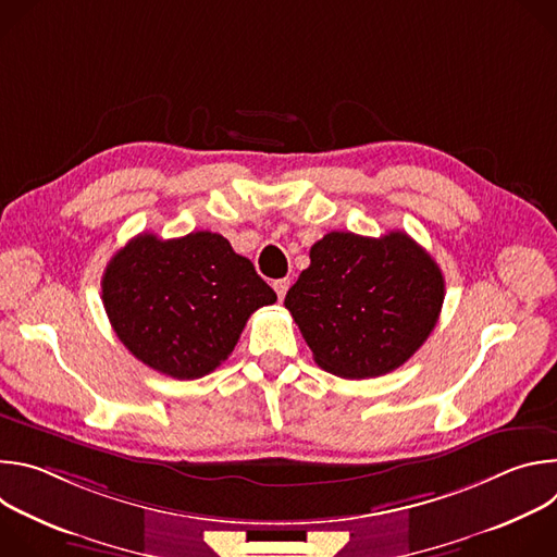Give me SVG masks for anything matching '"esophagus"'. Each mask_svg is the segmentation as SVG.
<instances>
[{
    "label": "esophagus",
    "mask_w": 557,
    "mask_h": 557,
    "mask_svg": "<svg viewBox=\"0 0 557 557\" xmlns=\"http://www.w3.org/2000/svg\"><path fill=\"white\" fill-rule=\"evenodd\" d=\"M288 286H290V282H288L286 277H282V280H275V282H273V290L277 293V299H280V301L284 299V295H286Z\"/></svg>",
    "instance_id": "obj_1"
}]
</instances>
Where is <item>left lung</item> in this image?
Returning <instances> with one entry per match:
<instances>
[{"instance_id":"8db88e82","label":"left lung","mask_w":557,"mask_h":557,"mask_svg":"<svg viewBox=\"0 0 557 557\" xmlns=\"http://www.w3.org/2000/svg\"><path fill=\"white\" fill-rule=\"evenodd\" d=\"M443 299L438 264L408 233L331 231L310 247V267L284 306L317 366L344 379H370L404 366L423 346Z\"/></svg>"}]
</instances>
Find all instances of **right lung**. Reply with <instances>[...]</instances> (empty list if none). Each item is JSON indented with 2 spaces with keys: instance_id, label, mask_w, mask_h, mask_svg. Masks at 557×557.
Listing matches in <instances>:
<instances>
[{
  "instance_id": "right-lung-1",
  "label": "right lung",
  "mask_w": 557,
  "mask_h": 557,
  "mask_svg": "<svg viewBox=\"0 0 557 557\" xmlns=\"http://www.w3.org/2000/svg\"><path fill=\"white\" fill-rule=\"evenodd\" d=\"M101 290L125 348L151 370L181 381L215 370L249 317L277 301L251 260L211 231L174 240L136 235L106 267Z\"/></svg>"
}]
</instances>
